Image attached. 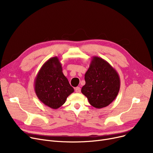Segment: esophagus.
Wrapping results in <instances>:
<instances>
[{"label":"esophagus","mask_w":153,"mask_h":153,"mask_svg":"<svg viewBox=\"0 0 153 153\" xmlns=\"http://www.w3.org/2000/svg\"><path fill=\"white\" fill-rule=\"evenodd\" d=\"M75 92L76 93H80L81 92V88H80L79 87H77L75 88Z\"/></svg>","instance_id":"esophagus-1"}]
</instances>
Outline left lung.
<instances>
[{"label": "left lung", "mask_w": 153, "mask_h": 153, "mask_svg": "<svg viewBox=\"0 0 153 153\" xmlns=\"http://www.w3.org/2000/svg\"><path fill=\"white\" fill-rule=\"evenodd\" d=\"M84 79L85 84L81 92L94 107H105L117 97L120 88V77L105 60L93 56Z\"/></svg>", "instance_id": "left-lung-1"}]
</instances>
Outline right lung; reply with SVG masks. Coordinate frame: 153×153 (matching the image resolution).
I'll use <instances>...</instances> for the list:
<instances>
[{
	"label": "right lung",
	"instance_id": "add662e5",
	"mask_svg": "<svg viewBox=\"0 0 153 153\" xmlns=\"http://www.w3.org/2000/svg\"><path fill=\"white\" fill-rule=\"evenodd\" d=\"M34 87L38 99L53 109L62 106L74 91L62 73L61 63L57 56L43 64L35 77Z\"/></svg>",
	"mask_w": 153,
	"mask_h": 153
}]
</instances>
